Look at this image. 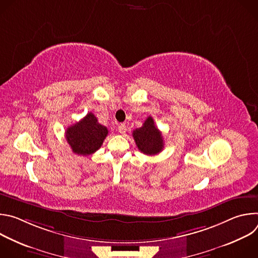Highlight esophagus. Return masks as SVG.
Returning a JSON list of instances; mask_svg holds the SVG:
<instances>
[{
	"label": "esophagus",
	"instance_id": "34e87169",
	"mask_svg": "<svg viewBox=\"0 0 258 258\" xmlns=\"http://www.w3.org/2000/svg\"><path fill=\"white\" fill-rule=\"evenodd\" d=\"M118 132L120 134H124L126 132V126H125V123H119L118 124Z\"/></svg>",
	"mask_w": 258,
	"mask_h": 258
}]
</instances>
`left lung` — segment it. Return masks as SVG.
<instances>
[{
  "label": "left lung",
  "instance_id": "1",
  "mask_svg": "<svg viewBox=\"0 0 258 258\" xmlns=\"http://www.w3.org/2000/svg\"><path fill=\"white\" fill-rule=\"evenodd\" d=\"M133 137L138 149L146 155H156L163 150V137L151 116L145 120L141 127L133 132Z\"/></svg>",
  "mask_w": 258,
  "mask_h": 258
}]
</instances>
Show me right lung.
Returning <instances> with one entry per match:
<instances>
[{"label":"right lung","instance_id":"add662e5","mask_svg":"<svg viewBox=\"0 0 258 258\" xmlns=\"http://www.w3.org/2000/svg\"><path fill=\"white\" fill-rule=\"evenodd\" d=\"M107 135V127L100 124L92 112L65 132L66 141L72 152L84 156L91 155L100 149Z\"/></svg>","mask_w":258,"mask_h":258}]
</instances>
